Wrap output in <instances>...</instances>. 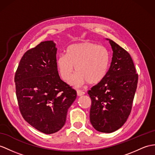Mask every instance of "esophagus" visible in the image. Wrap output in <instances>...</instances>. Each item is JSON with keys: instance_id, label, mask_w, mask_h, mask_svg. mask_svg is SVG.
<instances>
[{"instance_id": "esophagus-1", "label": "esophagus", "mask_w": 155, "mask_h": 155, "mask_svg": "<svg viewBox=\"0 0 155 155\" xmlns=\"http://www.w3.org/2000/svg\"><path fill=\"white\" fill-rule=\"evenodd\" d=\"M77 94L78 96H82L84 95L85 94V92L81 90H80V89H77Z\"/></svg>"}]
</instances>
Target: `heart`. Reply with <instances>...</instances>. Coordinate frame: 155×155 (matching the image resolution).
<instances>
[{"mask_svg": "<svg viewBox=\"0 0 155 155\" xmlns=\"http://www.w3.org/2000/svg\"><path fill=\"white\" fill-rule=\"evenodd\" d=\"M110 54L108 49L91 42L71 45L66 54H60L56 59V66L62 79L70 80L75 70L77 72L70 84L80 87L86 82L97 84L107 76L110 66Z\"/></svg>", "mask_w": 155, "mask_h": 155, "instance_id": "heart-1", "label": "heart"}]
</instances>
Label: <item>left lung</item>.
<instances>
[{"label":"left lung","mask_w":155,"mask_h":155,"mask_svg":"<svg viewBox=\"0 0 155 155\" xmlns=\"http://www.w3.org/2000/svg\"><path fill=\"white\" fill-rule=\"evenodd\" d=\"M107 40L113 51L111 64L104 80L88 91L89 117L97 131L112 133L124 125L130 114L138 74L130 54L112 40Z\"/></svg>","instance_id":"left-lung-1"}]
</instances>
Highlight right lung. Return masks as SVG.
<instances>
[{
  "label": "right lung",
  "instance_id": "1",
  "mask_svg": "<svg viewBox=\"0 0 155 155\" xmlns=\"http://www.w3.org/2000/svg\"><path fill=\"white\" fill-rule=\"evenodd\" d=\"M56 44L41 42L22 56L15 74L19 108L23 118L46 134L64 126L76 91L60 79L56 66Z\"/></svg>",
  "mask_w": 155,
  "mask_h": 155
}]
</instances>
